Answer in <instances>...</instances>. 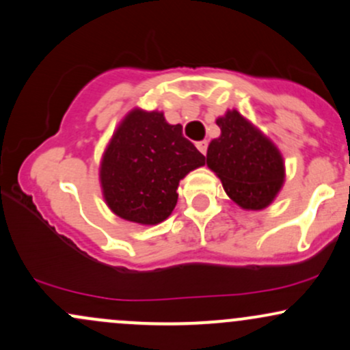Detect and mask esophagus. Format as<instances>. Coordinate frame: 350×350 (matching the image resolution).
I'll return each mask as SVG.
<instances>
[{"label":"esophagus","mask_w":350,"mask_h":350,"mask_svg":"<svg viewBox=\"0 0 350 350\" xmlns=\"http://www.w3.org/2000/svg\"><path fill=\"white\" fill-rule=\"evenodd\" d=\"M196 147H198V150L201 152V154H206V150H208V141H200V142H196Z\"/></svg>","instance_id":"esophagus-1"}]
</instances>
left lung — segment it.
I'll return each mask as SVG.
<instances>
[{
	"label": "left lung",
	"mask_w": 350,
	"mask_h": 350,
	"mask_svg": "<svg viewBox=\"0 0 350 350\" xmlns=\"http://www.w3.org/2000/svg\"><path fill=\"white\" fill-rule=\"evenodd\" d=\"M221 135L209 142L206 163L223 182L224 191L244 209H264L285 180L280 150L239 111L216 119Z\"/></svg>",
	"instance_id": "8db88e82"
}]
</instances>
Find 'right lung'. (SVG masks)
Listing matches in <instances>:
<instances>
[{
  "instance_id": "obj_1",
  "label": "right lung",
  "mask_w": 350,
  "mask_h": 350,
  "mask_svg": "<svg viewBox=\"0 0 350 350\" xmlns=\"http://www.w3.org/2000/svg\"><path fill=\"white\" fill-rule=\"evenodd\" d=\"M204 165V155L182 126L159 111L133 109L103 154L100 182L114 215L137 224H159L174 211L180 180Z\"/></svg>"
}]
</instances>
